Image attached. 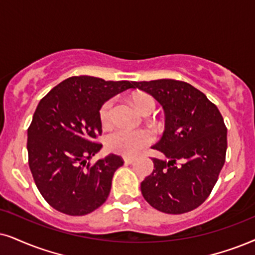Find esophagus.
Returning a JSON list of instances; mask_svg holds the SVG:
<instances>
[{"instance_id":"obj_1","label":"esophagus","mask_w":255,"mask_h":255,"mask_svg":"<svg viewBox=\"0 0 255 255\" xmlns=\"http://www.w3.org/2000/svg\"><path fill=\"white\" fill-rule=\"evenodd\" d=\"M125 163H127V165H131V163L134 162L135 159H133V157H125Z\"/></svg>"}]
</instances>
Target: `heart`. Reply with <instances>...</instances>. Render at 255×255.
I'll use <instances>...</instances> for the list:
<instances>
[{
  "label": "heart",
  "mask_w": 255,
  "mask_h": 255,
  "mask_svg": "<svg viewBox=\"0 0 255 255\" xmlns=\"http://www.w3.org/2000/svg\"><path fill=\"white\" fill-rule=\"evenodd\" d=\"M135 104L142 114H149L155 109V101L150 95L140 94L135 99ZM100 121L104 127H109L114 122V100L109 99L104 102L99 111ZM153 135L144 129H126L119 128L106 137V146L108 150L125 156H134L144 147L151 143Z\"/></svg>",
  "instance_id": "1"
}]
</instances>
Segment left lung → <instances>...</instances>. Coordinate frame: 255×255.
Wrapping results in <instances>:
<instances>
[{"label":"left lung","mask_w":255,"mask_h":255,"mask_svg":"<svg viewBox=\"0 0 255 255\" xmlns=\"http://www.w3.org/2000/svg\"><path fill=\"white\" fill-rule=\"evenodd\" d=\"M162 106L166 127L151 148L166 160L153 157L154 169L141 182L151 207L182 214L204 204L218 181L227 150V128L217 106L189 83L172 79L135 82Z\"/></svg>","instance_id":"obj_1"}]
</instances>
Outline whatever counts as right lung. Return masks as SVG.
I'll return each mask as SVG.
<instances>
[{
  "label": "right lung",
  "mask_w": 255,
  "mask_h": 255,
  "mask_svg": "<svg viewBox=\"0 0 255 255\" xmlns=\"http://www.w3.org/2000/svg\"><path fill=\"white\" fill-rule=\"evenodd\" d=\"M135 82L72 76L42 98L28 128L29 168L41 195L61 213L86 215L107 200L121 156L109 154L90 163L101 149L99 111Z\"/></svg>",
  "instance_id": "1"
}]
</instances>
